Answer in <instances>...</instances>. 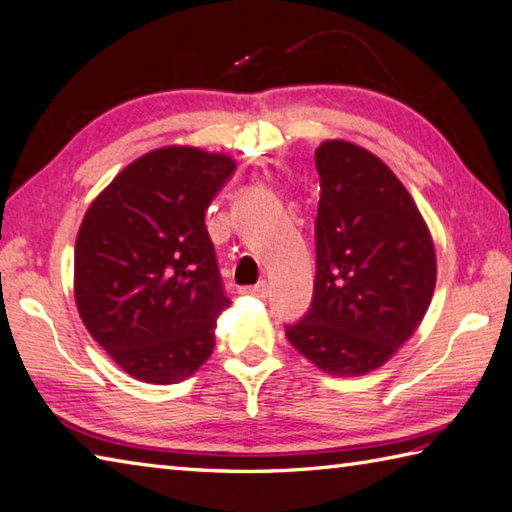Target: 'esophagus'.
Listing matches in <instances>:
<instances>
[{
	"instance_id": "esophagus-1",
	"label": "esophagus",
	"mask_w": 512,
	"mask_h": 512,
	"mask_svg": "<svg viewBox=\"0 0 512 512\" xmlns=\"http://www.w3.org/2000/svg\"><path fill=\"white\" fill-rule=\"evenodd\" d=\"M240 294L267 298L269 296V285H267V281H260L258 285H252V287H240Z\"/></svg>"
}]
</instances>
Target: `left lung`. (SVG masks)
I'll use <instances>...</instances> for the list:
<instances>
[{
  "label": "left lung",
  "instance_id": "8db88e82",
  "mask_svg": "<svg viewBox=\"0 0 512 512\" xmlns=\"http://www.w3.org/2000/svg\"><path fill=\"white\" fill-rule=\"evenodd\" d=\"M316 169L314 301L285 334L318 370L363 376L388 363L426 316L435 243L417 202L372 151L325 140Z\"/></svg>",
  "mask_w": 512,
  "mask_h": 512
}]
</instances>
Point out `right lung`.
<instances>
[{"mask_svg":"<svg viewBox=\"0 0 512 512\" xmlns=\"http://www.w3.org/2000/svg\"><path fill=\"white\" fill-rule=\"evenodd\" d=\"M234 169L227 153L171 144L133 160L86 209L75 240V305L133 379L180 383L214 352L229 298L205 211Z\"/></svg>","mask_w":512,"mask_h":512,"instance_id":"obj_1","label":"right lung"}]
</instances>
